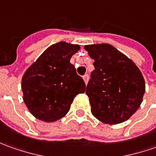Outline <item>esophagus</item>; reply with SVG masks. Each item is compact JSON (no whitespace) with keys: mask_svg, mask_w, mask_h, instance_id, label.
Returning a JSON list of instances; mask_svg holds the SVG:
<instances>
[{"mask_svg":"<svg viewBox=\"0 0 156 156\" xmlns=\"http://www.w3.org/2000/svg\"><path fill=\"white\" fill-rule=\"evenodd\" d=\"M83 81H84V83H85V84H87V83H88V79H89L88 74H85V75H83Z\"/></svg>","mask_w":156,"mask_h":156,"instance_id":"esophagus-1","label":"esophagus"}]
</instances>
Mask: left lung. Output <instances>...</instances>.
Returning <instances> with one entry per match:
<instances>
[{"instance_id": "8db88e82", "label": "left lung", "mask_w": 156, "mask_h": 156, "mask_svg": "<svg viewBox=\"0 0 156 156\" xmlns=\"http://www.w3.org/2000/svg\"><path fill=\"white\" fill-rule=\"evenodd\" d=\"M84 49L95 61L86 87L92 115L105 124L125 122L142 102L145 81L141 71L110 44L87 45Z\"/></svg>"}]
</instances>
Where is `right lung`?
Segmentation results:
<instances>
[{
    "instance_id": "1",
    "label": "right lung",
    "mask_w": 156,
    "mask_h": 156,
    "mask_svg": "<svg viewBox=\"0 0 156 156\" xmlns=\"http://www.w3.org/2000/svg\"><path fill=\"white\" fill-rule=\"evenodd\" d=\"M80 49L65 41L50 46L25 72L23 101L30 113L46 122L67 114L74 98L85 91V83L70 59Z\"/></svg>"
}]
</instances>
